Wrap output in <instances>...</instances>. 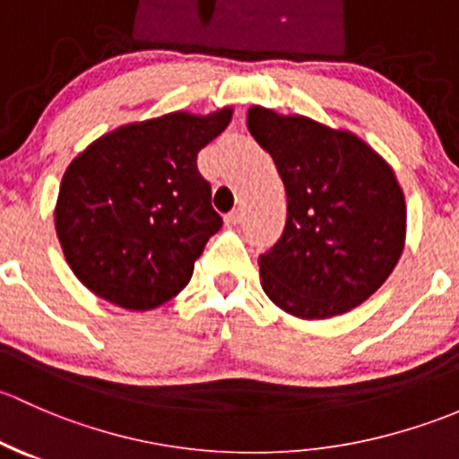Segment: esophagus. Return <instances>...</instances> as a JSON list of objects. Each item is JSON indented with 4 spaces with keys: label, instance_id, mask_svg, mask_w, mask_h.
Returning a JSON list of instances; mask_svg holds the SVG:
<instances>
[{
    "label": "esophagus",
    "instance_id": "obj_1",
    "mask_svg": "<svg viewBox=\"0 0 459 459\" xmlns=\"http://www.w3.org/2000/svg\"><path fill=\"white\" fill-rule=\"evenodd\" d=\"M243 221V212L240 210H231L228 216H225V223L228 225H238Z\"/></svg>",
    "mask_w": 459,
    "mask_h": 459
}]
</instances>
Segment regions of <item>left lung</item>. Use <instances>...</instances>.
<instances>
[{"label":"left lung","instance_id":"1","mask_svg":"<svg viewBox=\"0 0 459 459\" xmlns=\"http://www.w3.org/2000/svg\"><path fill=\"white\" fill-rule=\"evenodd\" d=\"M247 127L272 154L287 192V223L258 258L273 305L302 320L347 314L398 264L406 205L394 169L360 136L263 106Z\"/></svg>","mask_w":459,"mask_h":459}]
</instances>
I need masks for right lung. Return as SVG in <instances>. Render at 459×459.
Instances as JSON below:
<instances>
[{"mask_svg": "<svg viewBox=\"0 0 459 459\" xmlns=\"http://www.w3.org/2000/svg\"><path fill=\"white\" fill-rule=\"evenodd\" d=\"M231 112L178 110L121 126L65 168L56 238L94 296L150 311L190 282L195 261L223 225L196 157L230 126Z\"/></svg>", "mask_w": 459, "mask_h": 459, "instance_id": "1", "label": "right lung"}]
</instances>
